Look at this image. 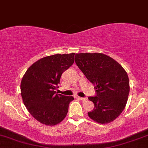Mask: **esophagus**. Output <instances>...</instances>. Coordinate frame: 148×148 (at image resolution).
<instances>
[{
	"instance_id": "1",
	"label": "esophagus",
	"mask_w": 148,
	"mask_h": 148,
	"mask_svg": "<svg viewBox=\"0 0 148 148\" xmlns=\"http://www.w3.org/2000/svg\"><path fill=\"white\" fill-rule=\"evenodd\" d=\"M77 98L80 100H82V101H86L87 100V98H84V97H77Z\"/></svg>"
}]
</instances>
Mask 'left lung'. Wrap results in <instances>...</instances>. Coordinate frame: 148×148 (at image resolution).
I'll list each match as a JSON object with an SVG mask.
<instances>
[{
	"mask_svg": "<svg viewBox=\"0 0 148 148\" xmlns=\"http://www.w3.org/2000/svg\"><path fill=\"white\" fill-rule=\"evenodd\" d=\"M75 61L96 90V96L88 97L95 105L88 116L101 124L114 121L124 110L130 92L126 71L112 58L100 53H77Z\"/></svg>",
	"mask_w": 148,
	"mask_h": 148,
	"instance_id": "1",
	"label": "left lung"
}]
</instances>
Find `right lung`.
<instances>
[{
	"label": "right lung",
	"instance_id": "1",
	"mask_svg": "<svg viewBox=\"0 0 148 148\" xmlns=\"http://www.w3.org/2000/svg\"><path fill=\"white\" fill-rule=\"evenodd\" d=\"M75 53L42 58L29 67L21 84L24 104L32 116L46 125H57L66 116L72 96L55 91L64 71L74 62Z\"/></svg>",
	"mask_w": 148,
	"mask_h": 148
}]
</instances>
